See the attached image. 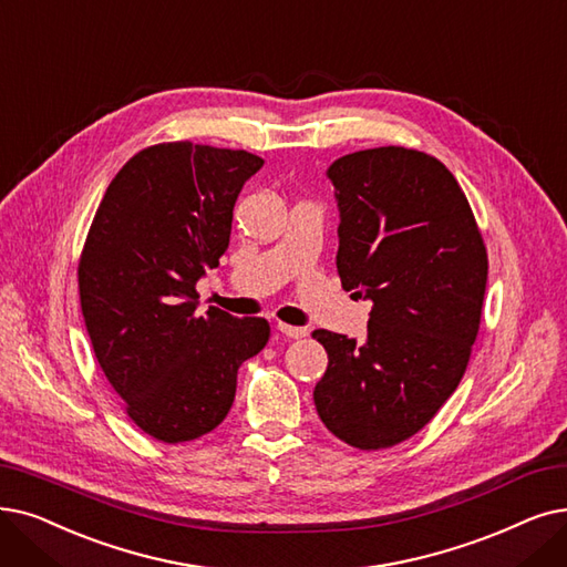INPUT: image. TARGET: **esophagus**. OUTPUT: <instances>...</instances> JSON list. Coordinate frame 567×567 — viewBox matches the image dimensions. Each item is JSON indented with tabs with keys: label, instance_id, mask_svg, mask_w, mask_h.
Segmentation results:
<instances>
[{
	"label": "esophagus",
	"instance_id": "1",
	"mask_svg": "<svg viewBox=\"0 0 567 567\" xmlns=\"http://www.w3.org/2000/svg\"><path fill=\"white\" fill-rule=\"evenodd\" d=\"M278 331H280L282 336H287V338H293V340H299V338H306V336H308V329H303V327H291V324H285V322H278Z\"/></svg>",
	"mask_w": 567,
	"mask_h": 567
}]
</instances>
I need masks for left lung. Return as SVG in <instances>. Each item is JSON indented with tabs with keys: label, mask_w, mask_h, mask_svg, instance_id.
Here are the masks:
<instances>
[{
	"label": "left lung",
	"mask_w": 567,
	"mask_h": 567,
	"mask_svg": "<svg viewBox=\"0 0 567 567\" xmlns=\"http://www.w3.org/2000/svg\"><path fill=\"white\" fill-rule=\"evenodd\" d=\"M336 266L373 303L363 342L312 331L329 365L315 386L324 426L357 450L422 431L458 386L480 331L488 259L450 168L401 145L336 159Z\"/></svg>",
	"instance_id": "1"
}]
</instances>
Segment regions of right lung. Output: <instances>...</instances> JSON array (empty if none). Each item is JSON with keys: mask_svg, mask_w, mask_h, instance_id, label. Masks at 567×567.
<instances>
[{"mask_svg": "<svg viewBox=\"0 0 567 567\" xmlns=\"http://www.w3.org/2000/svg\"><path fill=\"white\" fill-rule=\"evenodd\" d=\"M264 159L192 141L136 153L111 181L79 261L96 361L130 420L155 440L223 424L245 359L264 350L261 317L196 315V282L229 248L238 194Z\"/></svg>", "mask_w": 567, "mask_h": 567, "instance_id": "add662e5", "label": "right lung"}]
</instances>
